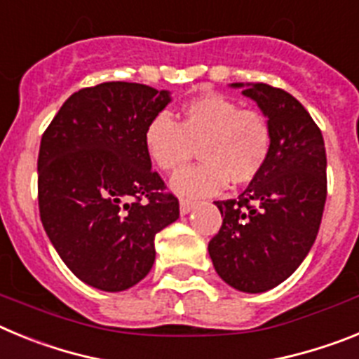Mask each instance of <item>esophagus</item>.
I'll return each instance as SVG.
<instances>
[{
	"label": "esophagus",
	"instance_id": "1",
	"mask_svg": "<svg viewBox=\"0 0 359 359\" xmlns=\"http://www.w3.org/2000/svg\"><path fill=\"white\" fill-rule=\"evenodd\" d=\"M196 207L194 201H189V199H182L180 201V212H182V215H187L189 212H192V208Z\"/></svg>",
	"mask_w": 359,
	"mask_h": 359
}]
</instances>
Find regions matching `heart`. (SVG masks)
Segmentation results:
<instances>
[{
    "instance_id": "obj_1",
    "label": "heart",
    "mask_w": 359,
    "mask_h": 359,
    "mask_svg": "<svg viewBox=\"0 0 359 359\" xmlns=\"http://www.w3.org/2000/svg\"><path fill=\"white\" fill-rule=\"evenodd\" d=\"M271 140V128L262 113L239 109L233 100L214 91L183 104L177 123L161 113L144 133L149 158L165 172L182 169L198 147L203 163L183 169L170 180V189L190 199L217 194L228 182H252L264 169Z\"/></svg>"
}]
</instances>
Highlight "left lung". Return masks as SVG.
<instances>
[{"label": "left lung", "instance_id": "obj_1", "mask_svg": "<svg viewBox=\"0 0 359 359\" xmlns=\"http://www.w3.org/2000/svg\"><path fill=\"white\" fill-rule=\"evenodd\" d=\"M271 128L264 169L236 199L215 201L223 224L208 243L212 264L228 286L264 293L302 264L315 243L327 198L322 133L293 95L262 82H236Z\"/></svg>", "mask_w": 359, "mask_h": 359}]
</instances>
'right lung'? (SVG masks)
<instances>
[{
  "mask_svg": "<svg viewBox=\"0 0 359 359\" xmlns=\"http://www.w3.org/2000/svg\"><path fill=\"white\" fill-rule=\"evenodd\" d=\"M170 91L102 82L73 93L41 138L39 214L55 252L97 290L123 291L151 271L154 237L180 217L144 145Z\"/></svg>",
  "mask_w": 359,
  "mask_h": 359,
  "instance_id": "right-lung-1",
  "label": "right lung"
}]
</instances>
